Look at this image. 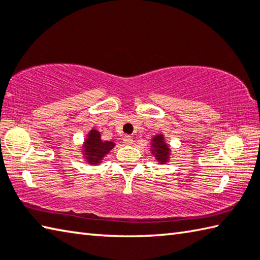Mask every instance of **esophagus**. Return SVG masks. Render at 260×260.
I'll return each instance as SVG.
<instances>
[{"label":"esophagus","mask_w":260,"mask_h":260,"mask_svg":"<svg viewBox=\"0 0 260 260\" xmlns=\"http://www.w3.org/2000/svg\"><path fill=\"white\" fill-rule=\"evenodd\" d=\"M122 142H124V144H126V145L133 144V138L129 135H125L124 139H122Z\"/></svg>","instance_id":"esophagus-1"}]
</instances>
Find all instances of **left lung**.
Segmentation results:
<instances>
[{"label": "left lung", "mask_w": 260, "mask_h": 260, "mask_svg": "<svg viewBox=\"0 0 260 260\" xmlns=\"http://www.w3.org/2000/svg\"><path fill=\"white\" fill-rule=\"evenodd\" d=\"M150 151L160 165L168 162L169 157H171V148L165 141V136L162 134H157L153 136L152 140H151Z\"/></svg>", "instance_id": "8db88e82"}]
</instances>
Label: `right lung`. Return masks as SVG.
<instances>
[{"label":"right lung","mask_w":260,"mask_h":260,"mask_svg":"<svg viewBox=\"0 0 260 260\" xmlns=\"http://www.w3.org/2000/svg\"><path fill=\"white\" fill-rule=\"evenodd\" d=\"M115 143L111 141H102L101 133L96 129H91L83 143L82 153L86 162L93 166L100 165L103 158L114 149Z\"/></svg>","instance_id":"obj_1"}]
</instances>
